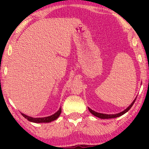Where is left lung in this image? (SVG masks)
<instances>
[{"label":"left lung","instance_id":"left-lung-1","mask_svg":"<svg viewBox=\"0 0 149 149\" xmlns=\"http://www.w3.org/2000/svg\"><path fill=\"white\" fill-rule=\"evenodd\" d=\"M136 100V97L135 98V100H134L132 102V103L131 104H130L129 107H128L125 110H124L123 111H122V112H121V113H119L115 114V115H107V114L100 113H97V112H95L94 111H93V110H91V109H89V108H88V109H89V112H90V113L92 114V115H93L94 116H95V117H98V118H100V119H112V118L119 117H120V116L123 115L125 113H127V112L129 111L130 109H131L132 106H133L134 102H135Z\"/></svg>","mask_w":149,"mask_h":149}]
</instances>
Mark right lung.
<instances>
[{"label":"right lung","mask_w":149,"mask_h":149,"mask_svg":"<svg viewBox=\"0 0 149 149\" xmlns=\"http://www.w3.org/2000/svg\"><path fill=\"white\" fill-rule=\"evenodd\" d=\"M61 112H62V109L60 108V109H59L56 113H54V115L49 116V117L41 118H34L32 117H29V116L24 115L23 113H22V115H23V117H25L26 119H28V121L33 122V123H49V122H52L53 121H54V120L58 119L59 116L60 115Z\"/></svg>","instance_id":"right-lung-1"}]
</instances>
